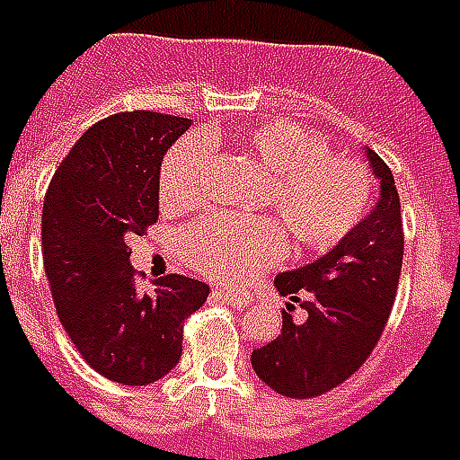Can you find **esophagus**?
Here are the masks:
<instances>
[{"label": "esophagus", "mask_w": 460, "mask_h": 460, "mask_svg": "<svg viewBox=\"0 0 460 460\" xmlns=\"http://www.w3.org/2000/svg\"><path fill=\"white\" fill-rule=\"evenodd\" d=\"M215 295H220L225 302H230V305H235V307H250V305H252V297H250L247 292H240V289L220 288L215 289Z\"/></svg>", "instance_id": "34e87169"}]
</instances>
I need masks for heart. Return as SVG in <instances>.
<instances>
[{
	"instance_id": "obj_1",
	"label": "heart",
	"mask_w": 460,
	"mask_h": 460,
	"mask_svg": "<svg viewBox=\"0 0 460 460\" xmlns=\"http://www.w3.org/2000/svg\"><path fill=\"white\" fill-rule=\"evenodd\" d=\"M210 141L185 136L172 143L158 172L161 200L185 208L203 193ZM233 143L265 168L260 205L270 215H203L183 233L190 265L220 279H243L272 265L285 250L327 252L364 220L374 200L369 168L357 158L334 155L305 126L285 119L252 123L233 133Z\"/></svg>"
}]
</instances>
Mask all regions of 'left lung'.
<instances>
[{"label": "left lung", "instance_id": "left-lung-1", "mask_svg": "<svg viewBox=\"0 0 460 460\" xmlns=\"http://www.w3.org/2000/svg\"><path fill=\"white\" fill-rule=\"evenodd\" d=\"M381 183L376 208L317 262L277 275L282 297L307 312H282L277 340L252 351V369L272 392L314 399L349 379L379 344L403 262L402 203L389 165L367 151ZM295 309V305H288Z\"/></svg>", "mask_w": 460, "mask_h": 460}]
</instances>
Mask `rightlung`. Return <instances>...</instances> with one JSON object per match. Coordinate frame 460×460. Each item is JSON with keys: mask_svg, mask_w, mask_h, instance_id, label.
<instances>
[{"mask_svg": "<svg viewBox=\"0 0 460 460\" xmlns=\"http://www.w3.org/2000/svg\"><path fill=\"white\" fill-rule=\"evenodd\" d=\"M190 120L126 111L99 120L49 183L41 252L57 314L91 369L126 386L163 379L183 354V322L210 288L165 275L143 289L128 235L158 220V172Z\"/></svg>", "mask_w": 460, "mask_h": 460, "instance_id": "1", "label": "right lung"}]
</instances>
